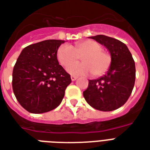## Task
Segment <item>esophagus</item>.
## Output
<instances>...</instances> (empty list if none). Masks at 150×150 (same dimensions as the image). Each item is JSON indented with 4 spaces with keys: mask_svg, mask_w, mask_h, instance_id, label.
I'll return each instance as SVG.
<instances>
[{
    "mask_svg": "<svg viewBox=\"0 0 150 150\" xmlns=\"http://www.w3.org/2000/svg\"><path fill=\"white\" fill-rule=\"evenodd\" d=\"M76 79H77V76H71V80H72V81H76Z\"/></svg>",
    "mask_w": 150,
    "mask_h": 150,
    "instance_id": "obj_1",
    "label": "esophagus"
}]
</instances>
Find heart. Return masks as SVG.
Returning a JSON list of instances; mask_svg holds the SVG:
<instances>
[{
  "mask_svg": "<svg viewBox=\"0 0 150 150\" xmlns=\"http://www.w3.org/2000/svg\"><path fill=\"white\" fill-rule=\"evenodd\" d=\"M102 49V45L96 40H84L76 43L74 47L69 45L60 46L57 58L59 63L66 67L81 57L84 62L69 64L67 72L72 75H87L92 73L94 76H100L107 70L111 62L110 54Z\"/></svg>",
  "mask_w": 150,
  "mask_h": 150,
  "instance_id": "b5f03b06",
  "label": "heart"
}]
</instances>
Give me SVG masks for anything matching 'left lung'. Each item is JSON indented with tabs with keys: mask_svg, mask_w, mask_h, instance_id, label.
Instances as JSON below:
<instances>
[{
	"mask_svg": "<svg viewBox=\"0 0 150 150\" xmlns=\"http://www.w3.org/2000/svg\"><path fill=\"white\" fill-rule=\"evenodd\" d=\"M104 45L111 56L107 73L96 80H89L83 92L86 102L101 111H112L122 106L131 96L135 81V64L127 45L105 35L90 37Z\"/></svg>",
	"mask_w": 150,
	"mask_h": 150,
	"instance_id": "left-lung-1",
	"label": "left lung"
}]
</instances>
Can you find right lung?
<instances>
[{
    "label": "right lung",
    "mask_w": 150,
    "mask_h": 150,
    "mask_svg": "<svg viewBox=\"0 0 150 150\" xmlns=\"http://www.w3.org/2000/svg\"><path fill=\"white\" fill-rule=\"evenodd\" d=\"M65 40H46L23 48L12 72V88L22 106L31 113L54 110L61 103L71 83L57 59Z\"/></svg>",
    "instance_id": "add662e5"
}]
</instances>
